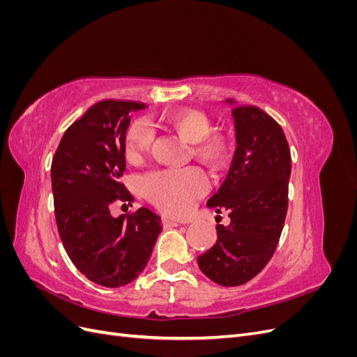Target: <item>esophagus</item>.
<instances>
[{"label": "esophagus", "mask_w": 357, "mask_h": 357, "mask_svg": "<svg viewBox=\"0 0 357 357\" xmlns=\"http://www.w3.org/2000/svg\"><path fill=\"white\" fill-rule=\"evenodd\" d=\"M178 225H180L178 222H174V220H171V219H167V218L162 219V226H164L165 229L167 228H174V226H178Z\"/></svg>", "instance_id": "obj_1"}]
</instances>
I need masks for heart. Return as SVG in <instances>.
<instances>
[{"label":"heart","instance_id":"obj_1","mask_svg":"<svg viewBox=\"0 0 357 357\" xmlns=\"http://www.w3.org/2000/svg\"><path fill=\"white\" fill-rule=\"evenodd\" d=\"M165 125L186 142L193 143L192 153L214 168L225 165L229 146L223 137L210 135V117L198 110L177 109L164 116ZM155 139L153 126L147 119H137L125 137V155L129 160L142 158ZM210 188V178L198 167L158 169L139 180V189L149 202L169 215H186Z\"/></svg>","mask_w":357,"mask_h":357}]
</instances>
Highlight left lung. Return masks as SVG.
I'll return each instance as SVG.
<instances>
[{
	"label": "left lung",
	"mask_w": 357,
	"mask_h": 357,
	"mask_svg": "<svg viewBox=\"0 0 357 357\" xmlns=\"http://www.w3.org/2000/svg\"><path fill=\"white\" fill-rule=\"evenodd\" d=\"M232 116V165L207 202L215 213L228 210L231 223L215 226L218 241L198 256L201 271L226 287L250 282L273 257L287 213L291 168L286 135L271 116L253 105L235 107Z\"/></svg>",
	"instance_id": "1"
}]
</instances>
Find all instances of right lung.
<instances>
[{
	"instance_id": "1",
	"label": "right lung",
	"mask_w": 357,
	"mask_h": 357,
	"mask_svg": "<svg viewBox=\"0 0 357 357\" xmlns=\"http://www.w3.org/2000/svg\"><path fill=\"white\" fill-rule=\"evenodd\" d=\"M144 104L107 100L93 104L62 135L52 159L55 218L63 248L91 282L121 287L147 265L162 231L146 207L113 218V204L134 202L119 178L125 172L129 113Z\"/></svg>"
}]
</instances>
